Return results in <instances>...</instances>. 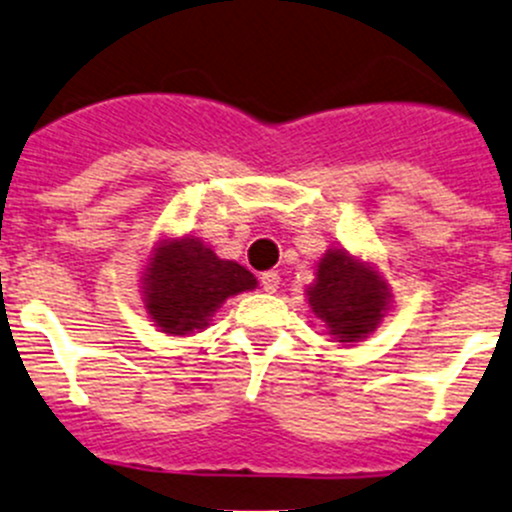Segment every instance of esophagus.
Here are the masks:
<instances>
[{"label":"esophagus","mask_w":512,"mask_h":512,"mask_svg":"<svg viewBox=\"0 0 512 512\" xmlns=\"http://www.w3.org/2000/svg\"><path fill=\"white\" fill-rule=\"evenodd\" d=\"M278 283H281V276H278L276 271L261 273V286H263V291H266V293H276Z\"/></svg>","instance_id":"34e87169"}]
</instances>
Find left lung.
Segmentation results:
<instances>
[{"instance_id": "1", "label": "left lung", "mask_w": 512, "mask_h": 512, "mask_svg": "<svg viewBox=\"0 0 512 512\" xmlns=\"http://www.w3.org/2000/svg\"><path fill=\"white\" fill-rule=\"evenodd\" d=\"M306 296L328 336L341 343L363 341L376 331L391 303V291L378 268L343 249L323 254Z\"/></svg>"}]
</instances>
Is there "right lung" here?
Segmentation results:
<instances>
[{"mask_svg":"<svg viewBox=\"0 0 512 512\" xmlns=\"http://www.w3.org/2000/svg\"><path fill=\"white\" fill-rule=\"evenodd\" d=\"M144 308L169 336L204 331L221 303L256 288L249 268L219 258L194 236L156 244L141 276Z\"/></svg>","mask_w":512,"mask_h":512,"instance_id":"add662e5","label":"right lung"}]
</instances>
